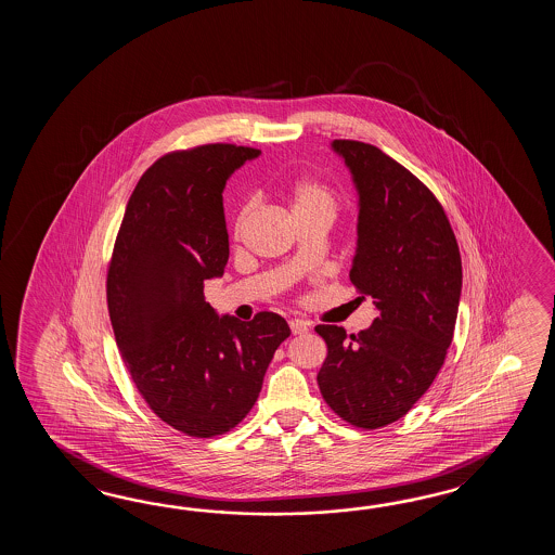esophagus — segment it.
Segmentation results:
<instances>
[{
	"label": "esophagus",
	"mask_w": 555,
	"mask_h": 555,
	"mask_svg": "<svg viewBox=\"0 0 555 555\" xmlns=\"http://www.w3.org/2000/svg\"><path fill=\"white\" fill-rule=\"evenodd\" d=\"M289 330L294 335H304L309 331V325H307L306 321H299V319H292L289 321Z\"/></svg>",
	"instance_id": "esophagus-1"
}]
</instances>
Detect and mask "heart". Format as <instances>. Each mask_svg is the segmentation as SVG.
Here are the masks:
<instances>
[{"mask_svg":"<svg viewBox=\"0 0 555 555\" xmlns=\"http://www.w3.org/2000/svg\"><path fill=\"white\" fill-rule=\"evenodd\" d=\"M289 206H292V212L294 216H304V214H319V216H327L330 220L335 218L337 214V198L333 194V190L330 186H325L323 182L319 180H299L292 186L289 192ZM249 206H246L236 220V232L240 234L242 224L248 216Z\"/></svg>","mask_w":555,"mask_h":555,"instance_id":"heart-1","label":"heart"}]
</instances>
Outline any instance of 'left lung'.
<instances>
[{
  "label": "left lung",
  "instance_id": "left-lung-1",
  "mask_svg": "<svg viewBox=\"0 0 555 555\" xmlns=\"http://www.w3.org/2000/svg\"><path fill=\"white\" fill-rule=\"evenodd\" d=\"M357 192L351 283L377 318L347 337L318 325L327 343L319 390L343 421L380 428L425 395L452 343L462 292L461 251L435 194L373 144L333 141Z\"/></svg>",
  "mask_w": 555,
  "mask_h": 555
}]
</instances>
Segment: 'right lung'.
<instances>
[{
    "mask_svg": "<svg viewBox=\"0 0 555 555\" xmlns=\"http://www.w3.org/2000/svg\"><path fill=\"white\" fill-rule=\"evenodd\" d=\"M260 154L206 144L158 158L130 194L108 266L120 357L154 414L189 437L224 435L251 411L292 333L278 313L240 321L204 299L230 256L225 182Z\"/></svg>",
    "mask_w": 555,
    "mask_h": 555,
    "instance_id": "right-lung-1",
    "label": "right lung"
}]
</instances>
